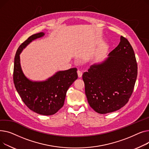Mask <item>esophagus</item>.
I'll return each mask as SVG.
<instances>
[{"instance_id":"34e87169","label":"esophagus","mask_w":149,"mask_h":149,"mask_svg":"<svg viewBox=\"0 0 149 149\" xmlns=\"http://www.w3.org/2000/svg\"><path fill=\"white\" fill-rule=\"evenodd\" d=\"M77 74H78V76L79 77H81L82 76V71H81V70H77Z\"/></svg>"}]
</instances>
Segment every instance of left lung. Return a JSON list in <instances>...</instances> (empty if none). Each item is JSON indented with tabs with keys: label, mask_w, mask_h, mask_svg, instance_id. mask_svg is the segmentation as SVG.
Here are the masks:
<instances>
[{
	"label": "left lung",
	"mask_w": 149,
	"mask_h": 149,
	"mask_svg": "<svg viewBox=\"0 0 149 149\" xmlns=\"http://www.w3.org/2000/svg\"><path fill=\"white\" fill-rule=\"evenodd\" d=\"M138 73L134 49L124 37L101 64L93 65L82 79L90 106L99 113L116 111L125 106L132 95Z\"/></svg>",
	"instance_id": "8db88e82"
}]
</instances>
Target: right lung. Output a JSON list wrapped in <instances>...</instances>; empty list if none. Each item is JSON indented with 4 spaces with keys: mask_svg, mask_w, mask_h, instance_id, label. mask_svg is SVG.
Returning a JSON list of instances; mask_svg holds the SVG:
<instances>
[{
    "mask_svg": "<svg viewBox=\"0 0 149 149\" xmlns=\"http://www.w3.org/2000/svg\"><path fill=\"white\" fill-rule=\"evenodd\" d=\"M45 33L33 34L17 49L14 58L13 81L17 91L31 110L44 116L55 114L64 105L67 91L77 79V68L60 71L46 81L32 82L23 74L20 63V54L32 40Z\"/></svg>",
    "mask_w": 149,
    "mask_h": 149,
    "instance_id": "obj_1",
    "label": "right lung"
}]
</instances>
